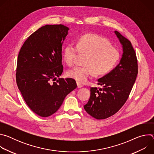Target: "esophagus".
<instances>
[{
	"label": "esophagus",
	"instance_id": "1",
	"mask_svg": "<svg viewBox=\"0 0 154 154\" xmlns=\"http://www.w3.org/2000/svg\"><path fill=\"white\" fill-rule=\"evenodd\" d=\"M77 85L78 88H81L82 87H83V85L81 83H79V82H77Z\"/></svg>",
	"mask_w": 154,
	"mask_h": 154
}]
</instances>
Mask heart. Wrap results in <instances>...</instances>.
Masks as SVG:
<instances>
[{
  "label": "heart",
  "mask_w": 154,
  "mask_h": 154,
  "mask_svg": "<svg viewBox=\"0 0 154 154\" xmlns=\"http://www.w3.org/2000/svg\"><path fill=\"white\" fill-rule=\"evenodd\" d=\"M87 54L84 66H77L67 71V75L80 83H86L94 74L105 75L117 64L119 51L112 46L107 39L93 34H86L78 39L76 45L69 43L64 49L63 56L69 66H72L78 52Z\"/></svg>",
  "instance_id": "heart-1"
}]
</instances>
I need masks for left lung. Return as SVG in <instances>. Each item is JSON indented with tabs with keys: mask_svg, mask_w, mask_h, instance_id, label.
Here are the masks:
<instances>
[{
	"mask_svg": "<svg viewBox=\"0 0 154 154\" xmlns=\"http://www.w3.org/2000/svg\"><path fill=\"white\" fill-rule=\"evenodd\" d=\"M122 47L119 63L98 79L101 88H91V95L84 105L85 111L97 119H104L117 113L127 100L138 74L136 53L129 40L115 31Z\"/></svg>",
	"mask_w": 154,
	"mask_h": 154,
	"instance_id": "obj_1",
	"label": "left lung"
}]
</instances>
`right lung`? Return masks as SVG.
<instances>
[{
	"label": "right lung",
	"instance_id": "obj_1",
	"mask_svg": "<svg viewBox=\"0 0 154 154\" xmlns=\"http://www.w3.org/2000/svg\"><path fill=\"white\" fill-rule=\"evenodd\" d=\"M69 30L62 24L41 27L24 42L18 55V88L29 107L41 117L55 113L77 88L74 79L59 78L63 71L62 45Z\"/></svg>",
	"mask_w": 154,
	"mask_h": 154
}]
</instances>
